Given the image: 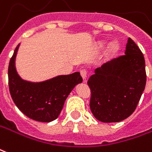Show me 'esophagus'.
I'll return each instance as SVG.
<instances>
[{
  "instance_id": "34e87169",
  "label": "esophagus",
  "mask_w": 152,
  "mask_h": 152,
  "mask_svg": "<svg viewBox=\"0 0 152 152\" xmlns=\"http://www.w3.org/2000/svg\"><path fill=\"white\" fill-rule=\"evenodd\" d=\"M80 75H81L83 80H86V77H87V72H86V70H85V69H82V70H80Z\"/></svg>"
}]
</instances>
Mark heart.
<instances>
[{
    "instance_id": "obj_1",
    "label": "heart",
    "mask_w": 152,
    "mask_h": 152,
    "mask_svg": "<svg viewBox=\"0 0 152 152\" xmlns=\"http://www.w3.org/2000/svg\"><path fill=\"white\" fill-rule=\"evenodd\" d=\"M107 43L106 41H100L97 42L96 44V47L99 49H102L105 47V45ZM119 50V43L118 42L116 41V40H113L111 41L107 47V50H106V52H107V56L109 57H111V56H114L115 54H117V52Z\"/></svg>"
}]
</instances>
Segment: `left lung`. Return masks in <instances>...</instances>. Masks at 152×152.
Masks as SVG:
<instances>
[{
    "label": "left lung",
    "mask_w": 152,
    "mask_h": 152,
    "mask_svg": "<svg viewBox=\"0 0 152 152\" xmlns=\"http://www.w3.org/2000/svg\"><path fill=\"white\" fill-rule=\"evenodd\" d=\"M146 80L143 55L129 38L124 56L96 68L88 80L93 116L102 122H118L127 118L137 107Z\"/></svg>",
    "instance_id": "obj_1"
}]
</instances>
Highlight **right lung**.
<instances>
[{"label": "right lung", "mask_w": 152, "mask_h": 152, "mask_svg": "<svg viewBox=\"0 0 152 152\" xmlns=\"http://www.w3.org/2000/svg\"><path fill=\"white\" fill-rule=\"evenodd\" d=\"M19 43L10 61L9 87L15 103L28 118L42 122H50L59 117L66 99L76 85L83 79L80 72L61 75L40 82L23 80L16 68Z\"/></svg>", "instance_id": "add662e5"}]
</instances>
